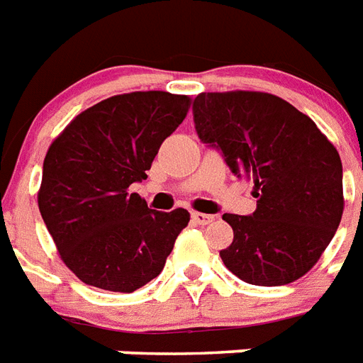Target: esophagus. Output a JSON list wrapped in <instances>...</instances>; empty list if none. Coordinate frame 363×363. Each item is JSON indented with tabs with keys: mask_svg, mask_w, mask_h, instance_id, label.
<instances>
[{
	"mask_svg": "<svg viewBox=\"0 0 363 363\" xmlns=\"http://www.w3.org/2000/svg\"><path fill=\"white\" fill-rule=\"evenodd\" d=\"M191 217H193V221L199 223V225H210V223L216 221V216H210V213H200V211H193Z\"/></svg>",
	"mask_w": 363,
	"mask_h": 363,
	"instance_id": "34e87169",
	"label": "esophagus"
}]
</instances>
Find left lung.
Instances as JSON below:
<instances>
[{"mask_svg":"<svg viewBox=\"0 0 363 363\" xmlns=\"http://www.w3.org/2000/svg\"><path fill=\"white\" fill-rule=\"evenodd\" d=\"M193 120L232 174L255 184L257 210L223 216L234 230L225 266L260 286L307 274L343 216V167L332 142L291 103L259 91L200 94Z\"/></svg>","mask_w":363,"mask_h":363,"instance_id":"left-lung-1","label":"left lung"}]
</instances>
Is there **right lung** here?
Segmentation results:
<instances>
[{"instance_id": "obj_1", "label": "right lung", "mask_w": 363, "mask_h": 363, "mask_svg": "<svg viewBox=\"0 0 363 363\" xmlns=\"http://www.w3.org/2000/svg\"><path fill=\"white\" fill-rule=\"evenodd\" d=\"M189 97L135 91L84 110L48 147L39 210L63 262L89 286L135 292L157 277L189 211H157L129 193L147 178Z\"/></svg>"}]
</instances>
